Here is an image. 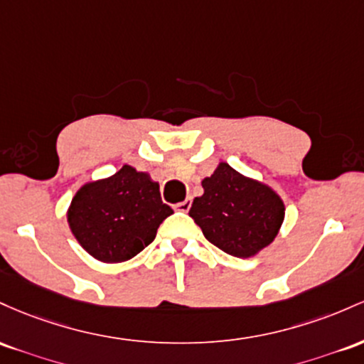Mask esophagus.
<instances>
[{
	"label": "esophagus",
	"instance_id": "esophagus-1",
	"mask_svg": "<svg viewBox=\"0 0 364 364\" xmlns=\"http://www.w3.org/2000/svg\"><path fill=\"white\" fill-rule=\"evenodd\" d=\"M191 204H193V201H191V199H186V201H182V203H177V204H175V210L183 211V213H186V211H189V210H191Z\"/></svg>",
	"mask_w": 364,
	"mask_h": 364
}]
</instances>
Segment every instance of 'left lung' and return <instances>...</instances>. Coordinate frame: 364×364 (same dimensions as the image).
Returning <instances> with one entry per match:
<instances>
[{
	"instance_id": "8db88e82",
	"label": "left lung",
	"mask_w": 364,
	"mask_h": 364,
	"mask_svg": "<svg viewBox=\"0 0 364 364\" xmlns=\"http://www.w3.org/2000/svg\"><path fill=\"white\" fill-rule=\"evenodd\" d=\"M189 215L204 237L227 255L249 258L272 244L284 222L282 199L268 186L244 177L228 163H220L203 181Z\"/></svg>"
}]
</instances>
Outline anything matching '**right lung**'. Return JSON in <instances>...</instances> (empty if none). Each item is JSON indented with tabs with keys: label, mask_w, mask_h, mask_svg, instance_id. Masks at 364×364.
Here are the masks:
<instances>
[{
	"label": "right lung",
	"mask_w": 364,
	"mask_h": 364,
	"mask_svg": "<svg viewBox=\"0 0 364 364\" xmlns=\"http://www.w3.org/2000/svg\"><path fill=\"white\" fill-rule=\"evenodd\" d=\"M171 213L161 201L158 182L124 165L105 181L85 183L72 199L68 223L89 255L105 263H122L148 247Z\"/></svg>",
	"instance_id": "obj_1"
}]
</instances>
